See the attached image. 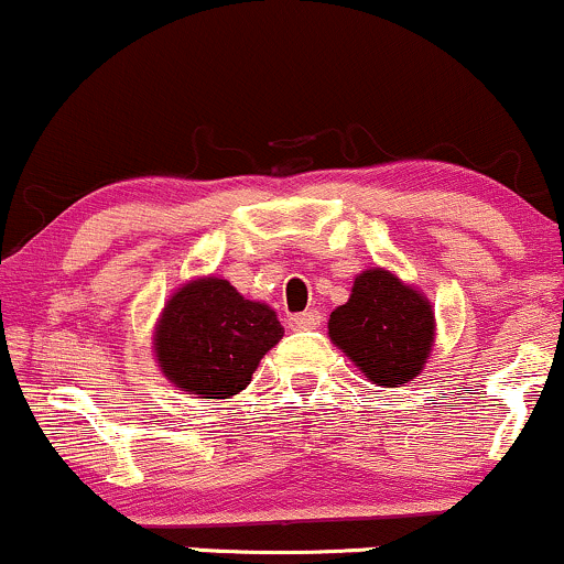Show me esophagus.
<instances>
[{
    "instance_id": "34e87169",
    "label": "esophagus",
    "mask_w": 564,
    "mask_h": 564,
    "mask_svg": "<svg viewBox=\"0 0 564 564\" xmlns=\"http://www.w3.org/2000/svg\"><path fill=\"white\" fill-rule=\"evenodd\" d=\"M321 321H323V315L318 313V310H307V313L291 315L289 326L294 328V332H307V328H318Z\"/></svg>"
}]
</instances>
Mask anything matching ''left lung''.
Returning a JSON list of instances; mask_svg holds the SVG:
<instances>
[{"instance_id":"8db88e82","label":"left lung","mask_w":564,"mask_h":564,"mask_svg":"<svg viewBox=\"0 0 564 564\" xmlns=\"http://www.w3.org/2000/svg\"><path fill=\"white\" fill-rule=\"evenodd\" d=\"M328 336L377 387H403L424 371L435 313L424 294L384 268L364 270L328 318Z\"/></svg>"}]
</instances>
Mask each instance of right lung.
I'll list each match as a JSON object with an SVG mask.
<instances>
[{"mask_svg":"<svg viewBox=\"0 0 564 564\" xmlns=\"http://www.w3.org/2000/svg\"><path fill=\"white\" fill-rule=\"evenodd\" d=\"M281 336L275 310L246 300L225 278L209 275L174 291L153 332V349L174 387L225 400L249 384Z\"/></svg>","mask_w":564,"mask_h":564,"instance_id":"obj_1","label":"right lung"}]
</instances>
